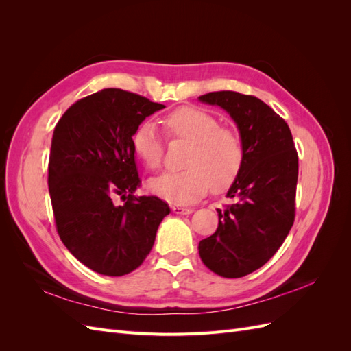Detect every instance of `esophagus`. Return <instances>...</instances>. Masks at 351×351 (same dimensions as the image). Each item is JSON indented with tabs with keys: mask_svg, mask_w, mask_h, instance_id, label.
Wrapping results in <instances>:
<instances>
[{
	"mask_svg": "<svg viewBox=\"0 0 351 351\" xmlns=\"http://www.w3.org/2000/svg\"><path fill=\"white\" fill-rule=\"evenodd\" d=\"M171 210L174 214H180V215H187V214H192L193 209L192 208H186L182 205H171Z\"/></svg>",
	"mask_w": 351,
	"mask_h": 351,
	"instance_id": "obj_1",
	"label": "esophagus"
}]
</instances>
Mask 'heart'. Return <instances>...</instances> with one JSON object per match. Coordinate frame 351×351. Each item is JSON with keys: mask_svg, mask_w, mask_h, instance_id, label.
I'll use <instances>...</instances> for the list:
<instances>
[{"mask_svg": "<svg viewBox=\"0 0 351 351\" xmlns=\"http://www.w3.org/2000/svg\"><path fill=\"white\" fill-rule=\"evenodd\" d=\"M168 134L190 143L183 161L186 169L167 173L149 180L147 189L174 204H190L204 196L209 187L222 192L239 176L244 161L240 136L228 127H221L217 117L202 110L182 107L167 115ZM134 155L149 168L161 165L164 145L152 121H143L132 134Z\"/></svg>", "mask_w": 351, "mask_h": 351, "instance_id": "obj_1", "label": "heart"}]
</instances>
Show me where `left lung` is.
<instances>
[{"mask_svg": "<svg viewBox=\"0 0 351 351\" xmlns=\"http://www.w3.org/2000/svg\"><path fill=\"white\" fill-rule=\"evenodd\" d=\"M199 101L224 110L236 123L244 161L230 186L234 199L218 212V228L199 243L200 259L224 278H240L267 263L294 222L299 158L290 127L263 101L232 90Z\"/></svg>", "mask_w": 351, "mask_h": 351, "instance_id": "left-lung-1", "label": "left lung"}]
</instances>
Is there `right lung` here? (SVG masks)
<instances>
[{
	"mask_svg": "<svg viewBox=\"0 0 351 351\" xmlns=\"http://www.w3.org/2000/svg\"><path fill=\"white\" fill-rule=\"evenodd\" d=\"M162 108L110 88L73 104L56 125L48 187L57 231L73 256L95 272L121 277L139 268L169 214L159 197L134 195L141 178L132 134Z\"/></svg>",
	"mask_w": 351,
	"mask_h": 351,
	"instance_id": "right-lung-1",
	"label": "right lung"
}]
</instances>
